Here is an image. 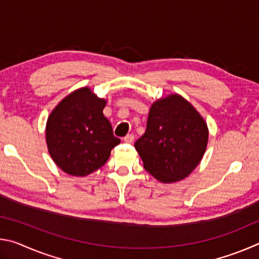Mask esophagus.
<instances>
[{
  "mask_svg": "<svg viewBox=\"0 0 259 259\" xmlns=\"http://www.w3.org/2000/svg\"><path fill=\"white\" fill-rule=\"evenodd\" d=\"M134 140H135V136H134L133 134L126 135L125 137H124V142H125V143H128V144L134 143Z\"/></svg>",
  "mask_w": 259,
  "mask_h": 259,
  "instance_id": "esophagus-1",
  "label": "esophagus"
}]
</instances>
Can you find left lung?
I'll use <instances>...</instances> for the list:
<instances>
[{"label": "left lung", "mask_w": 259, "mask_h": 259, "mask_svg": "<svg viewBox=\"0 0 259 259\" xmlns=\"http://www.w3.org/2000/svg\"><path fill=\"white\" fill-rule=\"evenodd\" d=\"M208 143L202 116L185 99L171 95L152 105L146 131L135 143L144 168L162 183L187 177L200 163Z\"/></svg>", "instance_id": "8db88e82"}]
</instances>
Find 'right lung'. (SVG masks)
I'll return each mask as SVG.
<instances>
[{
	"instance_id": "right-lung-1",
	"label": "right lung",
	"mask_w": 259,
	"mask_h": 259,
	"mask_svg": "<svg viewBox=\"0 0 259 259\" xmlns=\"http://www.w3.org/2000/svg\"><path fill=\"white\" fill-rule=\"evenodd\" d=\"M104 99L82 88L68 95L50 114L47 144L52 160L72 176H87L106 163L121 140L104 116Z\"/></svg>"
}]
</instances>
